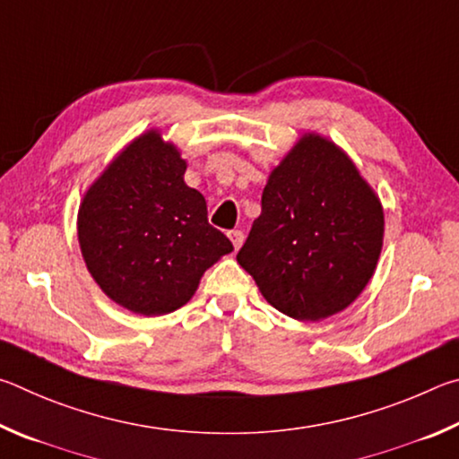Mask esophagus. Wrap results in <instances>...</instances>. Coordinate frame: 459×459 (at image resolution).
I'll list each match as a JSON object with an SVG mask.
<instances>
[{
    "label": "esophagus",
    "instance_id": "esophagus-1",
    "mask_svg": "<svg viewBox=\"0 0 459 459\" xmlns=\"http://www.w3.org/2000/svg\"><path fill=\"white\" fill-rule=\"evenodd\" d=\"M230 239H231V244H234V247L236 250H239V246L244 244V231H239V230H231L230 231Z\"/></svg>",
    "mask_w": 459,
    "mask_h": 459
}]
</instances>
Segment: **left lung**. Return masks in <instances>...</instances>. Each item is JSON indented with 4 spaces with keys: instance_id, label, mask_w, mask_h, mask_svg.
<instances>
[{
    "instance_id": "1",
    "label": "left lung",
    "mask_w": 459,
    "mask_h": 459,
    "mask_svg": "<svg viewBox=\"0 0 459 459\" xmlns=\"http://www.w3.org/2000/svg\"><path fill=\"white\" fill-rule=\"evenodd\" d=\"M381 246L373 189L336 144L304 134L272 171L238 262L276 310L323 320L365 290Z\"/></svg>"
}]
</instances>
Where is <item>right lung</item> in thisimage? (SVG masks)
Returning <instances> with one entry per match:
<instances>
[{
	"instance_id": "obj_1",
	"label": "right lung",
	"mask_w": 459,
	"mask_h": 459,
	"mask_svg": "<svg viewBox=\"0 0 459 459\" xmlns=\"http://www.w3.org/2000/svg\"><path fill=\"white\" fill-rule=\"evenodd\" d=\"M185 160L157 131L112 160L84 195L78 239L108 299L136 315H167L195 294L234 246L207 221L205 197L185 185Z\"/></svg>"
}]
</instances>
